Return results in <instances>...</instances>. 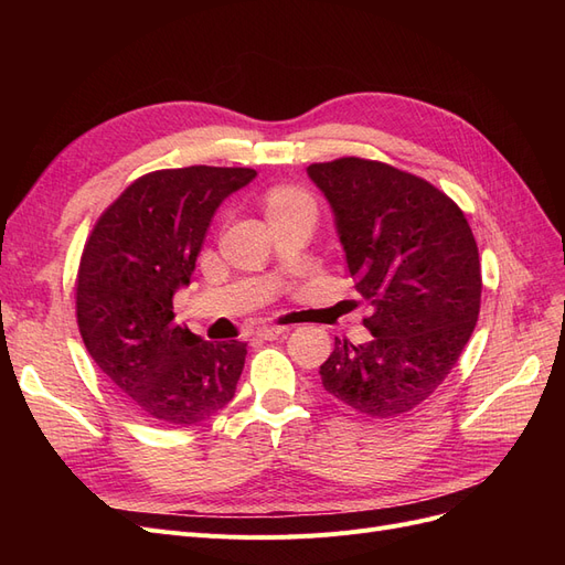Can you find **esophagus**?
Returning a JSON list of instances; mask_svg holds the SVG:
<instances>
[{
	"label": "esophagus",
	"instance_id": "1",
	"mask_svg": "<svg viewBox=\"0 0 565 565\" xmlns=\"http://www.w3.org/2000/svg\"><path fill=\"white\" fill-rule=\"evenodd\" d=\"M285 332H287L285 324H276V322L259 324V328H256V334H259L262 339H278V337L285 334Z\"/></svg>",
	"mask_w": 565,
	"mask_h": 565
}]
</instances>
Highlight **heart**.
<instances>
[{"instance_id": "obj_1", "label": "heart", "mask_w": 565, "mask_h": 565, "mask_svg": "<svg viewBox=\"0 0 565 565\" xmlns=\"http://www.w3.org/2000/svg\"><path fill=\"white\" fill-rule=\"evenodd\" d=\"M309 202L299 188H289V185H278V188H270L268 195H266V207L268 212H276V210H287V207H295V204H303Z\"/></svg>"}]
</instances>
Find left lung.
Instances as JSON below:
<instances>
[{
	"mask_svg": "<svg viewBox=\"0 0 565 565\" xmlns=\"http://www.w3.org/2000/svg\"><path fill=\"white\" fill-rule=\"evenodd\" d=\"M330 200L355 289L372 313L367 344L334 339L322 386L372 419L422 405L448 377L481 311L469 221L434 183L380 160L309 164Z\"/></svg>",
	"mask_w": 565,
	"mask_h": 565,
	"instance_id": "obj_1",
	"label": "left lung"
}]
</instances>
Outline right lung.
Masks as SVG:
<instances>
[{
	"label": "right lung",
	"mask_w": 565,
	"mask_h": 565,
	"mask_svg": "<svg viewBox=\"0 0 565 565\" xmlns=\"http://www.w3.org/2000/svg\"><path fill=\"white\" fill-rule=\"evenodd\" d=\"M256 177L249 167L158 169L129 183L84 243L77 328L94 363L146 419L191 426L233 396L245 341H204L174 322L212 216Z\"/></svg>",
	"instance_id": "1"
}]
</instances>
